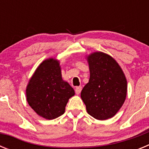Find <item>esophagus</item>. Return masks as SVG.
Listing matches in <instances>:
<instances>
[{
    "instance_id": "34e87169",
    "label": "esophagus",
    "mask_w": 149,
    "mask_h": 149,
    "mask_svg": "<svg viewBox=\"0 0 149 149\" xmlns=\"http://www.w3.org/2000/svg\"><path fill=\"white\" fill-rule=\"evenodd\" d=\"M81 90H82V87H81V86H77L75 89V93L77 95H79L81 93Z\"/></svg>"
}]
</instances>
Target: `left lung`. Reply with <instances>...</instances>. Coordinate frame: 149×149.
<instances>
[{
	"label": "left lung",
	"mask_w": 149,
	"mask_h": 149,
	"mask_svg": "<svg viewBox=\"0 0 149 149\" xmlns=\"http://www.w3.org/2000/svg\"><path fill=\"white\" fill-rule=\"evenodd\" d=\"M89 82L81 97L88 113L98 120H106L118 113L126 99L127 79L116 60L107 54L95 51L86 56Z\"/></svg>",
	"instance_id": "left-lung-1"
}]
</instances>
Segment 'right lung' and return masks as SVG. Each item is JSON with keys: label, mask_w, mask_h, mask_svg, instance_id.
I'll return each mask as SVG.
<instances>
[{"label": "right lung", "mask_w": 149, "mask_h": 149, "mask_svg": "<svg viewBox=\"0 0 149 149\" xmlns=\"http://www.w3.org/2000/svg\"><path fill=\"white\" fill-rule=\"evenodd\" d=\"M74 90L62 78L60 60L51 57L39 64L26 88L30 107L44 119H54L65 113L68 99Z\"/></svg>", "instance_id": "1"}]
</instances>
